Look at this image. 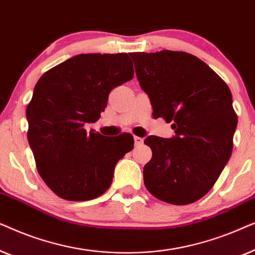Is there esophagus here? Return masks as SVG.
I'll return each instance as SVG.
<instances>
[{
	"instance_id": "esophagus-1",
	"label": "esophagus",
	"mask_w": 255,
	"mask_h": 255,
	"mask_svg": "<svg viewBox=\"0 0 255 255\" xmlns=\"http://www.w3.org/2000/svg\"><path fill=\"white\" fill-rule=\"evenodd\" d=\"M142 142H144V139L140 138V137H137V135H135V137H134V144H135V146L141 145Z\"/></svg>"
}]
</instances>
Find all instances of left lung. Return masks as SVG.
<instances>
[{"mask_svg": "<svg viewBox=\"0 0 255 255\" xmlns=\"http://www.w3.org/2000/svg\"><path fill=\"white\" fill-rule=\"evenodd\" d=\"M135 75L154 118L172 122L175 135H148L152 159L144 183L153 196L184 205L204 196L233 148L237 115L229 87L209 66L186 52L131 53Z\"/></svg>", "mask_w": 255, "mask_h": 255, "instance_id": "8db88e82", "label": "left lung"}]
</instances>
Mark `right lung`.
Here are the masks:
<instances>
[{
	"instance_id": "obj_1",
	"label": "right lung",
	"mask_w": 255,
	"mask_h": 255,
	"mask_svg": "<svg viewBox=\"0 0 255 255\" xmlns=\"http://www.w3.org/2000/svg\"><path fill=\"white\" fill-rule=\"evenodd\" d=\"M127 53L78 54L45 73L26 108L27 140L47 187L67 201H89L111 186L133 137H106L87 123L101 117L115 87L133 78Z\"/></svg>"
}]
</instances>
